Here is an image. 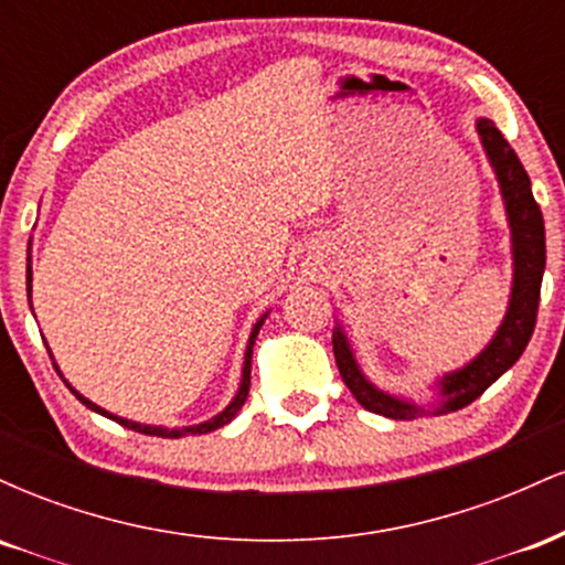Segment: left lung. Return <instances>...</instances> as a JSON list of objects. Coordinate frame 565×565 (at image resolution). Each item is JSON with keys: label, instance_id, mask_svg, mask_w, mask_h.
Listing matches in <instances>:
<instances>
[{"label": "left lung", "instance_id": "8db88e82", "mask_svg": "<svg viewBox=\"0 0 565 565\" xmlns=\"http://www.w3.org/2000/svg\"><path fill=\"white\" fill-rule=\"evenodd\" d=\"M476 132L481 140L486 159H489L491 172H494L499 196L504 204V217L510 228V257H512V281L508 310L499 321L497 332L486 342L478 355H472L465 366L451 369V372L438 374L427 385L430 401H414L408 395L391 393L385 387L374 385L361 369L355 350L350 345V337L337 321L332 332L334 359L340 369L342 382L350 387L366 412L382 414L391 419H414V417H438V414L457 412V408L472 404L486 387H491L508 369L521 359L526 350L531 334H534L536 308H540V289L544 276V263H547V249H544V220L540 204L531 193V180L523 170L521 159L502 138L494 121L478 116Z\"/></svg>", "mask_w": 565, "mask_h": 565}]
</instances>
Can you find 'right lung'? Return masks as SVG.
<instances>
[{
  "instance_id": "right-lung-1",
  "label": "right lung",
  "mask_w": 565,
  "mask_h": 565,
  "mask_svg": "<svg viewBox=\"0 0 565 565\" xmlns=\"http://www.w3.org/2000/svg\"><path fill=\"white\" fill-rule=\"evenodd\" d=\"M31 281H34V270H31V244H29V257H25V291H29V300H31ZM34 310V308H31ZM268 313L270 310H265V313L260 316V319L255 321V327H252V332H249V340H246V350H244V366H242V382H238V391H236V395H233L231 398V404L223 408V412H217L215 417H210V419H204V423H196V425H185V427H167V425H146V423H135V419H127V417H119V414H111V412H106V408L103 406H97V404H93V401L89 398H84V395L76 391L74 385H71V382L63 377V372H61V366L55 364V369H57V374H61L63 377V382H66L68 385V391L76 395V398L82 401L84 406L87 408H93V412H97V414H103V417H108V419H114V423H119V425H125V427H129V430H135V433H146V436H157V438H183V436H204V433H212V430H217V427H223V425H228L231 419H236V414L242 412V406H244V401H246V395H249V374H252V345H255V340H257V332H260V327L265 323V319H268ZM50 350V348H47ZM50 359H53V353H50Z\"/></svg>"
}]
</instances>
